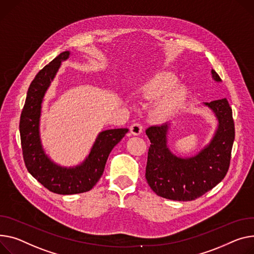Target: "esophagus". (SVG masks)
Returning <instances> with one entry per match:
<instances>
[{"label": "esophagus", "instance_id": "1", "mask_svg": "<svg viewBox=\"0 0 254 254\" xmlns=\"http://www.w3.org/2000/svg\"><path fill=\"white\" fill-rule=\"evenodd\" d=\"M129 130L133 134V136H139V134H141L143 131V127L140 124H133L130 126Z\"/></svg>", "mask_w": 254, "mask_h": 254}]
</instances>
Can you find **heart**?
Returning a JSON list of instances; mask_svg holds the SVG:
<instances>
[{"mask_svg":"<svg viewBox=\"0 0 254 254\" xmlns=\"http://www.w3.org/2000/svg\"><path fill=\"white\" fill-rule=\"evenodd\" d=\"M178 77L171 71H158L149 75L139 87L138 94L147 100H154L152 112L160 121L172 118L184 105L187 89L176 83Z\"/></svg>","mask_w":254,"mask_h":254,"instance_id":"heart-1","label":"heart"}]
</instances>
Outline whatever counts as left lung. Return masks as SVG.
<instances>
[{
    "mask_svg": "<svg viewBox=\"0 0 254 254\" xmlns=\"http://www.w3.org/2000/svg\"><path fill=\"white\" fill-rule=\"evenodd\" d=\"M211 76L215 82H222L213 69ZM202 106L213 114L217 125L209 142L192 156H179L171 150L167 141L171 124L146 129L151 145L145 176L150 188L160 197L194 200L214 188L227 175L235 140L232 108L226 98Z\"/></svg>",
    "mask_w": 254,
    "mask_h": 254,
    "instance_id": "obj_1",
    "label": "left lung"
}]
</instances>
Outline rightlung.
<instances>
[{"label": "right lung", "instance_id": "1", "mask_svg": "<svg viewBox=\"0 0 254 254\" xmlns=\"http://www.w3.org/2000/svg\"><path fill=\"white\" fill-rule=\"evenodd\" d=\"M70 56V51L62 52L31 81L19 125L22 153L28 173L49 191L61 195L90 191L103 175L111 150L128 131L127 128L100 131L87 157L74 166H62L48 155L40 130L44 98L61 63Z\"/></svg>", "mask_w": 254, "mask_h": 254}]
</instances>
